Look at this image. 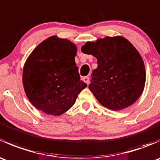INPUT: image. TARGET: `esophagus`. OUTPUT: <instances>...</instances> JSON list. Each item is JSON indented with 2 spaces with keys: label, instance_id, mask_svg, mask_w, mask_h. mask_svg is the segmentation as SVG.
Listing matches in <instances>:
<instances>
[{
  "label": "esophagus",
  "instance_id": "obj_1",
  "mask_svg": "<svg viewBox=\"0 0 160 160\" xmlns=\"http://www.w3.org/2000/svg\"><path fill=\"white\" fill-rule=\"evenodd\" d=\"M83 80L87 83V84H88V83H89V77H83Z\"/></svg>",
  "mask_w": 160,
  "mask_h": 160
}]
</instances>
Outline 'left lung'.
<instances>
[{
	"instance_id": "obj_1",
	"label": "left lung",
	"mask_w": 160,
	"mask_h": 160,
	"mask_svg": "<svg viewBox=\"0 0 160 160\" xmlns=\"http://www.w3.org/2000/svg\"><path fill=\"white\" fill-rule=\"evenodd\" d=\"M81 51L98 59L89 89L101 105L119 111L139 98L146 83V69L141 55L128 39L108 36L88 42Z\"/></svg>"
}]
</instances>
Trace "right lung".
I'll list each match as a JSON object with an SVG mask.
<instances>
[{"label": "right lung", "mask_w": 160, "mask_h": 160, "mask_svg": "<svg viewBox=\"0 0 160 160\" xmlns=\"http://www.w3.org/2000/svg\"><path fill=\"white\" fill-rule=\"evenodd\" d=\"M77 46L70 40L51 36L29 55L22 81L32 105L46 114L60 115L72 107L88 85L80 80L75 62Z\"/></svg>", "instance_id": "add662e5"}]
</instances>
